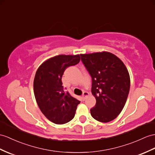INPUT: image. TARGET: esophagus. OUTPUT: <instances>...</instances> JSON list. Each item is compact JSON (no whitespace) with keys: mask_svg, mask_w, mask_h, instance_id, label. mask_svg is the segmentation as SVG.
Masks as SVG:
<instances>
[{"mask_svg":"<svg viewBox=\"0 0 155 155\" xmlns=\"http://www.w3.org/2000/svg\"><path fill=\"white\" fill-rule=\"evenodd\" d=\"M88 95H89V93L88 92H86V91H85V92H84V93H83V95H82V99L83 100H85V97H87V96H88Z\"/></svg>","mask_w":155,"mask_h":155,"instance_id":"esophagus-1","label":"esophagus"}]
</instances>
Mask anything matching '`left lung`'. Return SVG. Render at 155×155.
Instances as JSON below:
<instances>
[{"instance_id":"obj_1","label":"left lung","mask_w":155,"mask_h":155,"mask_svg":"<svg viewBox=\"0 0 155 155\" xmlns=\"http://www.w3.org/2000/svg\"><path fill=\"white\" fill-rule=\"evenodd\" d=\"M80 56L92 78L91 93L96 99L91 114L99 122H110L120 114L126 104L130 87L129 72L122 60L110 52Z\"/></svg>"}]
</instances>
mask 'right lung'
<instances>
[{
    "label": "right lung",
    "instance_id": "obj_1",
    "mask_svg": "<svg viewBox=\"0 0 155 155\" xmlns=\"http://www.w3.org/2000/svg\"><path fill=\"white\" fill-rule=\"evenodd\" d=\"M80 61L78 54L56 56L43 62L36 71L33 89L37 104L43 114L56 124L72 120L80 103L65 91L61 80L67 68Z\"/></svg>",
    "mask_w": 155,
    "mask_h": 155
}]
</instances>
